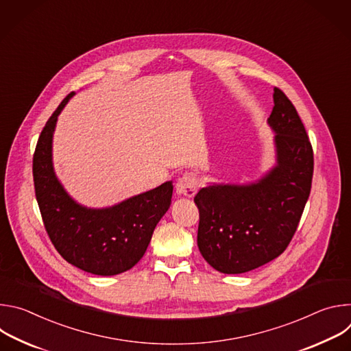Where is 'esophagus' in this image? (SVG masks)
Segmentation results:
<instances>
[{
	"label": "esophagus",
	"mask_w": 351,
	"mask_h": 351,
	"mask_svg": "<svg viewBox=\"0 0 351 351\" xmlns=\"http://www.w3.org/2000/svg\"><path fill=\"white\" fill-rule=\"evenodd\" d=\"M198 187V180L195 176L186 173L182 178L178 179L176 182V193L179 195H184V197H193L197 191Z\"/></svg>",
	"instance_id": "1"
}]
</instances>
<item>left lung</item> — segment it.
I'll use <instances>...</instances> for the list:
<instances>
[{
  "mask_svg": "<svg viewBox=\"0 0 351 351\" xmlns=\"http://www.w3.org/2000/svg\"><path fill=\"white\" fill-rule=\"evenodd\" d=\"M268 125L276 164L261 179L213 183L199 190L198 250L222 274H244L276 257L289 245L311 191L314 154L294 106L278 87Z\"/></svg>",
  "mask_w": 351,
  "mask_h": 351,
  "instance_id": "1",
  "label": "left lung"
}]
</instances>
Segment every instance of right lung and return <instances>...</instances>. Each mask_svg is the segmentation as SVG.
I'll list each match as a JSON object with an SVG mask.
<instances>
[{"label":"right lung","mask_w":351,"mask_h":351,"mask_svg":"<svg viewBox=\"0 0 351 351\" xmlns=\"http://www.w3.org/2000/svg\"><path fill=\"white\" fill-rule=\"evenodd\" d=\"M68 94L47 121L33 156L36 198L45 230L69 264L101 276L134 267L171 206L172 180L107 208H87L68 194L53 165V137L58 115L73 97Z\"/></svg>","instance_id":"right-lung-1"}]
</instances>
